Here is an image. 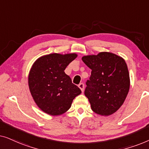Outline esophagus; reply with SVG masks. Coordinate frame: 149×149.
Segmentation results:
<instances>
[{
  "label": "esophagus",
  "instance_id": "obj_1",
  "mask_svg": "<svg viewBox=\"0 0 149 149\" xmlns=\"http://www.w3.org/2000/svg\"><path fill=\"white\" fill-rule=\"evenodd\" d=\"M84 87H85V85H84V84H83V83H80V84L79 85V87L81 89V90L82 91H84Z\"/></svg>",
  "mask_w": 149,
  "mask_h": 149
}]
</instances>
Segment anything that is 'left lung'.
<instances>
[{
  "label": "left lung",
  "mask_w": 149,
  "mask_h": 149,
  "mask_svg": "<svg viewBox=\"0 0 149 149\" xmlns=\"http://www.w3.org/2000/svg\"><path fill=\"white\" fill-rule=\"evenodd\" d=\"M82 60L91 70L85 90L91 110L103 116L115 113L129 92L130 74L125 61L110 52L83 56Z\"/></svg>",
  "instance_id": "left-lung-1"
}]
</instances>
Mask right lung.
Masks as SVG:
<instances>
[{"instance_id": "obj_1", "label": "right lung", "mask_w": 149, "mask_h": 149, "mask_svg": "<svg viewBox=\"0 0 149 149\" xmlns=\"http://www.w3.org/2000/svg\"><path fill=\"white\" fill-rule=\"evenodd\" d=\"M76 54H51L40 57L28 75L30 91L36 105L44 113L56 116L66 113L81 89L64 72Z\"/></svg>"}]
</instances>
